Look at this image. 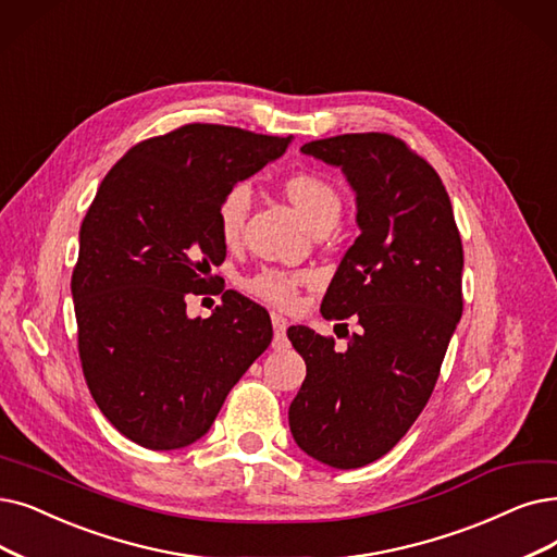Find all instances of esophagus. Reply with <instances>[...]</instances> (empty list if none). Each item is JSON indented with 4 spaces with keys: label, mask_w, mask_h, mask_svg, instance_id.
I'll use <instances>...</instances> for the list:
<instances>
[{
    "label": "esophagus",
    "mask_w": 557,
    "mask_h": 557,
    "mask_svg": "<svg viewBox=\"0 0 557 557\" xmlns=\"http://www.w3.org/2000/svg\"><path fill=\"white\" fill-rule=\"evenodd\" d=\"M272 326H274V349H283L287 347V338H285V329H287V320L278 313H272Z\"/></svg>",
    "instance_id": "34e87169"
}]
</instances>
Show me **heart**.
I'll use <instances>...</instances> for the list:
<instances>
[{"instance_id":"1","label":"heart","mask_w":557,"mask_h":557,"mask_svg":"<svg viewBox=\"0 0 557 557\" xmlns=\"http://www.w3.org/2000/svg\"><path fill=\"white\" fill-rule=\"evenodd\" d=\"M283 191L290 198L293 206L301 212V216L308 221L310 228L320 224H336V219L343 208L341 191L324 175L310 169L293 171L285 175ZM251 208V189L247 183H235L221 196L216 206V231L224 244H237L244 231V221H247ZM306 281V274L301 272H287L278 270V267H264V270L256 272L244 281L247 290L281 308H290L297 301L299 285Z\"/></svg>"}]
</instances>
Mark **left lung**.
<instances>
[{
	"label": "left lung",
	"instance_id": "obj_1",
	"mask_svg": "<svg viewBox=\"0 0 557 557\" xmlns=\"http://www.w3.org/2000/svg\"><path fill=\"white\" fill-rule=\"evenodd\" d=\"M301 150L341 166L356 191L361 235L320 313L354 315L359 331L338 351L313 329H287L306 361L287 418L306 455L359 469L393 450L428 405L463 310V249L438 173L403 139L359 132Z\"/></svg>",
	"mask_w": 557,
	"mask_h": 557
}]
</instances>
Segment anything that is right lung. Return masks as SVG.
<instances>
[{
	"label": "right lung",
	"instance_id": "add662e5",
	"mask_svg": "<svg viewBox=\"0 0 557 557\" xmlns=\"http://www.w3.org/2000/svg\"><path fill=\"white\" fill-rule=\"evenodd\" d=\"M290 137L187 123L132 146L79 228L71 290L88 391L123 436L148 450L201 438L239 376L272 343L267 310L235 290L208 320L187 318L226 258L216 206L285 152Z\"/></svg>",
	"mask_w": 557,
	"mask_h": 557
}]
</instances>
